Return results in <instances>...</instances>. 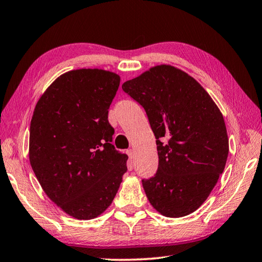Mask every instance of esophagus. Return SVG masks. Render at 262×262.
I'll return each mask as SVG.
<instances>
[{
	"label": "esophagus",
	"instance_id": "obj_1",
	"mask_svg": "<svg viewBox=\"0 0 262 262\" xmlns=\"http://www.w3.org/2000/svg\"><path fill=\"white\" fill-rule=\"evenodd\" d=\"M126 152H127V155H129V167L132 168L133 167V159H135V152H133L132 149H129Z\"/></svg>",
	"mask_w": 262,
	"mask_h": 262
}]
</instances>
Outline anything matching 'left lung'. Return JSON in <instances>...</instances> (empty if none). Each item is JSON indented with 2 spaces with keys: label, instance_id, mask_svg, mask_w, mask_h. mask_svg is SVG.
I'll list each match as a JSON object with an SVG mask.
<instances>
[{
  "label": "left lung",
  "instance_id": "left-lung-1",
  "mask_svg": "<svg viewBox=\"0 0 262 262\" xmlns=\"http://www.w3.org/2000/svg\"><path fill=\"white\" fill-rule=\"evenodd\" d=\"M146 111L156 138L158 168L142 186L151 206L182 217L204 204L225 168L224 117L201 84L170 66H157L122 84Z\"/></svg>",
  "mask_w": 262,
  "mask_h": 262
}]
</instances>
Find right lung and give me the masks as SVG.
Segmentation results:
<instances>
[{
	"mask_svg": "<svg viewBox=\"0 0 262 262\" xmlns=\"http://www.w3.org/2000/svg\"><path fill=\"white\" fill-rule=\"evenodd\" d=\"M117 74L80 69L58 77L37 103L30 122L29 159L42 190L78 220L99 216L126 172L127 155L112 145L108 108Z\"/></svg>",
	"mask_w": 262,
	"mask_h": 262,
	"instance_id": "obj_1",
	"label": "right lung"
}]
</instances>
